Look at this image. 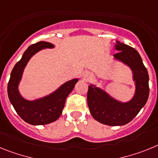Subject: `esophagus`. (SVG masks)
Wrapping results in <instances>:
<instances>
[{"instance_id": "obj_1", "label": "esophagus", "mask_w": 158, "mask_h": 158, "mask_svg": "<svg viewBox=\"0 0 158 158\" xmlns=\"http://www.w3.org/2000/svg\"><path fill=\"white\" fill-rule=\"evenodd\" d=\"M91 78H92V75H91L90 73H89V72H85V73L83 74V79H84V80L89 81Z\"/></svg>"}]
</instances>
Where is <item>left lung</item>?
<instances>
[{"label":"left lung","mask_w":158,"mask_h":158,"mask_svg":"<svg viewBox=\"0 0 158 158\" xmlns=\"http://www.w3.org/2000/svg\"><path fill=\"white\" fill-rule=\"evenodd\" d=\"M114 60L127 66L132 72L135 90L129 101L123 102L101 87L90 83L87 91V104L90 114L96 121L107 126H123L133 120L148 100L149 74L138 51L116 40Z\"/></svg>","instance_id":"8db88e82"}]
</instances>
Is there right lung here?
Instances as JSON below:
<instances>
[{"label": "right lung", "instance_id": "1", "mask_svg": "<svg viewBox=\"0 0 158 158\" xmlns=\"http://www.w3.org/2000/svg\"><path fill=\"white\" fill-rule=\"evenodd\" d=\"M52 44L40 41L31 44L22 56L11 72L8 83V95L16 113L24 122L34 126L46 125L56 121L62 114L66 98L79 81L78 78L67 81L49 94L28 100L24 98L19 90L26 66L34 55L46 48H54Z\"/></svg>", "mask_w": 158, "mask_h": 158}]
</instances>
